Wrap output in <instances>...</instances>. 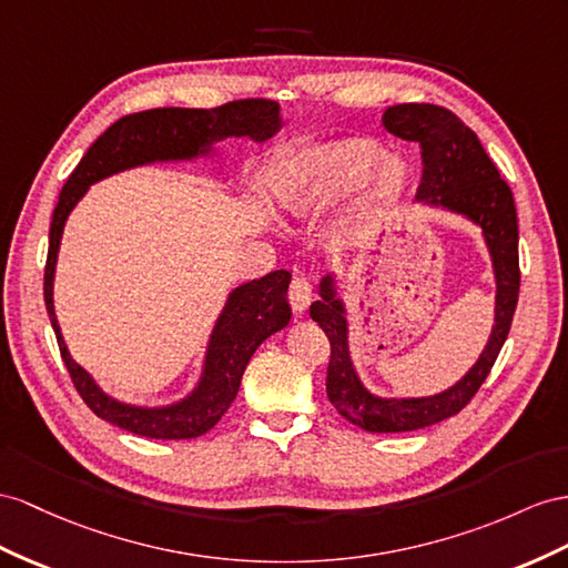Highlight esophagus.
<instances>
[{
	"mask_svg": "<svg viewBox=\"0 0 568 568\" xmlns=\"http://www.w3.org/2000/svg\"><path fill=\"white\" fill-rule=\"evenodd\" d=\"M287 297H290V304H293V310L297 314H304V312L310 310V304H312V281L307 278V275H297V278L290 283Z\"/></svg>",
	"mask_w": 568,
	"mask_h": 568,
	"instance_id": "obj_1",
	"label": "esophagus"
}]
</instances>
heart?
<instances>
[{"label":"heart","instance_id":"obj_1","mask_svg":"<svg viewBox=\"0 0 568 568\" xmlns=\"http://www.w3.org/2000/svg\"><path fill=\"white\" fill-rule=\"evenodd\" d=\"M365 185V211L376 215L405 194L410 184L408 163L386 155L372 139H341L300 153L287 170L283 203L290 215L312 221L351 201Z\"/></svg>","mask_w":568,"mask_h":568}]
</instances>
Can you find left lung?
<instances>
[{
    "instance_id": "obj_1",
    "label": "left lung",
    "mask_w": 568,
    "mask_h": 568,
    "mask_svg": "<svg viewBox=\"0 0 568 568\" xmlns=\"http://www.w3.org/2000/svg\"><path fill=\"white\" fill-rule=\"evenodd\" d=\"M382 126L403 141L423 145L425 174L417 203L454 213L479 227L494 273V324L485 351L460 379L434 396L386 398L362 382L351 351V318L341 297L336 273L318 283V300L310 307L314 322L331 341L326 394L347 423L374 434L413 432L460 413L483 386L511 328L518 302V221L514 194L497 165L485 153L473 129L439 105H394L382 114Z\"/></svg>"
}]
</instances>
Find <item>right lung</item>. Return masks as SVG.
Instances as JSON below:
<instances>
[{
  "label": "right lung",
  "instance_id": "1",
  "mask_svg": "<svg viewBox=\"0 0 568 568\" xmlns=\"http://www.w3.org/2000/svg\"><path fill=\"white\" fill-rule=\"evenodd\" d=\"M283 118L275 100H235L223 108H158L129 114L100 134L77 170L69 174L50 223L45 266V307L64 365L85 405L105 423L149 439H194L217 425L235 400L242 374L256 347L290 324V271H273L264 278L230 290L203 353L194 388L165 405H136L110 396L79 362L71 357L54 314V271L64 225L91 184L155 163H194L215 155V143L250 139L264 143L281 132Z\"/></svg>",
  "mask_w": 568,
  "mask_h": 568
}]
</instances>
